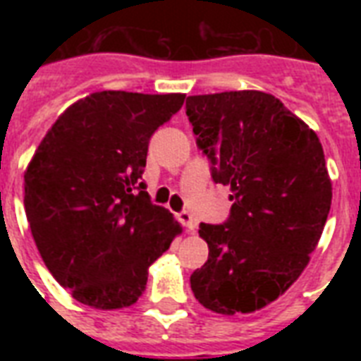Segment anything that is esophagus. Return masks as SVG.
Here are the masks:
<instances>
[{"instance_id": "1", "label": "esophagus", "mask_w": 361, "mask_h": 361, "mask_svg": "<svg viewBox=\"0 0 361 361\" xmlns=\"http://www.w3.org/2000/svg\"><path fill=\"white\" fill-rule=\"evenodd\" d=\"M178 221H180L181 225L185 226L189 232H195V228H197L198 225L197 219H195L189 212H180V214H178Z\"/></svg>"}]
</instances>
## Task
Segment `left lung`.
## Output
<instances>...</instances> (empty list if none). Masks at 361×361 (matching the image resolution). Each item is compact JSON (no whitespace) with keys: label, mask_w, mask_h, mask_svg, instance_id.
I'll return each mask as SVG.
<instances>
[{"label":"left lung","mask_w":361,"mask_h":361,"mask_svg":"<svg viewBox=\"0 0 361 361\" xmlns=\"http://www.w3.org/2000/svg\"><path fill=\"white\" fill-rule=\"evenodd\" d=\"M185 109L212 178L234 202L225 225L200 223L209 255L191 290L214 313H252L288 290L322 236L331 206L324 149L269 93L191 95Z\"/></svg>","instance_id":"left-lung-1"}]
</instances>
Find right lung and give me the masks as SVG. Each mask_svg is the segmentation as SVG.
Wrapping results in <instances>:
<instances>
[{"label":"right lung","mask_w":361,"mask_h":361,"mask_svg":"<svg viewBox=\"0 0 361 361\" xmlns=\"http://www.w3.org/2000/svg\"><path fill=\"white\" fill-rule=\"evenodd\" d=\"M183 93L97 92L76 101L41 140L24 174L31 234L54 279L93 309L129 307L147 268L181 234L144 189L147 144Z\"/></svg>","instance_id":"1"}]
</instances>
